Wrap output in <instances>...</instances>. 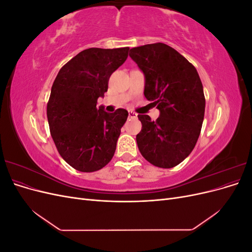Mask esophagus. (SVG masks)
<instances>
[{
    "label": "esophagus",
    "instance_id": "1",
    "mask_svg": "<svg viewBox=\"0 0 252 252\" xmlns=\"http://www.w3.org/2000/svg\"><path fill=\"white\" fill-rule=\"evenodd\" d=\"M128 117H129V119H136V118H138V114H136L135 112L129 111L128 112Z\"/></svg>",
    "mask_w": 252,
    "mask_h": 252
}]
</instances>
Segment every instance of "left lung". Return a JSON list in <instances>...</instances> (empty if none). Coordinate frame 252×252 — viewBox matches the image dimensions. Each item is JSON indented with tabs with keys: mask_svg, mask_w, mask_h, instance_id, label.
Here are the masks:
<instances>
[{
	"mask_svg": "<svg viewBox=\"0 0 252 252\" xmlns=\"http://www.w3.org/2000/svg\"><path fill=\"white\" fill-rule=\"evenodd\" d=\"M129 56L145 75L144 95L159 117L139 114L136 143L142 156L159 168H172L191 154L205 113L203 85L195 67L164 43L130 49Z\"/></svg>",
	"mask_w": 252,
	"mask_h": 252,
	"instance_id": "left-lung-1",
	"label": "left lung"
}]
</instances>
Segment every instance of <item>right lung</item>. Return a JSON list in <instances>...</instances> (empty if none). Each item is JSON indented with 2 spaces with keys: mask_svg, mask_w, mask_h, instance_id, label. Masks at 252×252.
I'll use <instances>...</instances> for the list:
<instances>
[{
  "mask_svg": "<svg viewBox=\"0 0 252 252\" xmlns=\"http://www.w3.org/2000/svg\"><path fill=\"white\" fill-rule=\"evenodd\" d=\"M129 47L81 51L61 68L47 103L50 134L60 156L74 169L94 172L107 165L128 117L96 107L113 71L128 57Z\"/></svg>",
  "mask_w": 252,
  "mask_h": 252,
  "instance_id": "1",
  "label": "right lung"
}]
</instances>
